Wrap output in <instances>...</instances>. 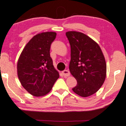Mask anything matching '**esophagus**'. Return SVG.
<instances>
[{
  "mask_svg": "<svg viewBox=\"0 0 126 126\" xmlns=\"http://www.w3.org/2000/svg\"><path fill=\"white\" fill-rule=\"evenodd\" d=\"M62 74H63L64 76H67V77L69 76L70 75L69 71L67 70H65L63 71V72H62Z\"/></svg>",
  "mask_w": 126,
  "mask_h": 126,
  "instance_id": "esophagus-1",
  "label": "esophagus"
}]
</instances>
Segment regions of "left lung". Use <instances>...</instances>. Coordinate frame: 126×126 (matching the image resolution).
I'll list each match as a JSON object with an SVG mask.
<instances>
[{"label": "left lung", "mask_w": 126, "mask_h": 126, "mask_svg": "<svg viewBox=\"0 0 126 126\" xmlns=\"http://www.w3.org/2000/svg\"><path fill=\"white\" fill-rule=\"evenodd\" d=\"M71 48L69 70L77 80L72 90L79 96L86 97L99 90L106 77V63L99 45L81 32L66 33Z\"/></svg>", "instance_id": "obj_1"}]
</instances>
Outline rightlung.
Masks as SVG:
<instances>
[{"label":"right lung","instance_id":"obj_1","mask_svg":"<svg viewBox=\"0 0 126 126\" xmlns=\"http://www.w3.org/2000/svg\"><path fill=\"white\" fill-rule=\"evenodd\" d=\"M56 36V33L53 32L34 36L18 59L17 72L20 82L34 96H43L49 93L59 78L50 55L51 43Z\"/></svg>","mask_w":126,"mask_h":126}]
</instances>
